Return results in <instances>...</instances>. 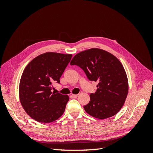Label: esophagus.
<instances>
[{
  "mask_svg": "<svg viewBox=\"0 0 153 153\" xmlns=\"http://www.w3.org/2000/svg\"><path fill=\"white\" fill-rule=\"evenodd\" d=\"M78 96V94H72V97H73V98H77Z\"/></svg>",
  "mask_w": 153,
  "mask_h": 153,
  "instance_id": "esophagus-1",
  "label": "esophagus"
}]
</instances>
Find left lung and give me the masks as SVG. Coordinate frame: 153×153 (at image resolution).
I'll list each match as a JSON object with an SVG mask.
<instances>
[{
  "instance_id": "1",
  "label": "left lung",
  "mask_w": 153,
  "mask_h": 153,
  "mask_svg": "<svg viewBox=\"0 0 153 153\" xmlns=\"http://www.w3.org/2000/svg\"><path fill=\"white\" fill-rule=\"evenodd\" d=\"M84 70L88 79L98 82L95 93L90 94L85 112L100 119L112 117L121 109L128 92L124 69L114 55L103 50L91 48L75 55L70 62Z\"/></svg>"
}]
</instances>
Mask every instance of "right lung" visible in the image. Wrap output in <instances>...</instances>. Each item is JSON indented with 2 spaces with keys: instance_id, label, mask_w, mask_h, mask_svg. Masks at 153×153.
<instances>
[{
  "instance_id": "obj_1",
  "label": "right lung",
  "mask_w": 153,
  "mask_h": 153,
  "mask_svg": "<svg viewBox=\"0 0 153 153\" xmlns=\"http://www.w3.org/2000/svg\"><path fill=\"white\" fill-rule=\"evenodd\" d=\"M71 57V54L47 52L25 67L20 82V100L27 114L36 121L49 123L63 114L69 97L52 92V84H60Z\"/></svg>"
}]
</instances>
